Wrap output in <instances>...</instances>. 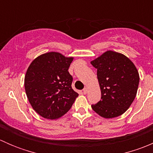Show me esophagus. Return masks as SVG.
<instances>
[{"label":"esophagus","mask_w":153,"mask_h":153,"mask_svg":"<svg viewBox=\"0 0 153 153\" xmlns=\"http://www.w3.org/2000/svg\"><path fill=\"white\" fill-rule=\"evenodd\" d=\"M87 92H88V89L86 87H85L84 89H83V92H84V94H86L87 93Z\"/></svg>","instance_id":"obj_1"}]
</instances>
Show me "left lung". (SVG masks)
Returning <instances> with one entry per match:
<instances>
[{
    "label": "left lung",
    "instance_id": "left-lung-1",
    "mask_svg": "<svg viewBox=\"0 0 153 153\" xmlns=\"http://www.w3.org/2000/svg\"><path fill=\"white\" fill-rule=\"evenodd\" d=\"M97 69L101 101L92 108L100 116L112 118L124 113L136 96L139 74L133 63L123 54L106 51L91 61Z\"/></svg>",
    "mask_w": 153,
    "mask_h": 153
}]
</instances>
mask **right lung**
Instances as JSON below:
<instances>
[{"label":"right lung","mask_w":153,"mask_h":153,"mask_svg":"<svg viewBox=\"0 0 153 153\" xmlns=\"http://www.w3.org/2000/svg\"><path fill=\"white\" fill-rule=\"evenodd\" d=\"M73 58L50 52L37 57L24 79L27 96L34 110L47 119H57L72 107L78 94L72 89L69 69Z\"/></svg>","instance_id":"add662e5"}]
</instances>
